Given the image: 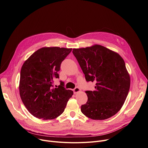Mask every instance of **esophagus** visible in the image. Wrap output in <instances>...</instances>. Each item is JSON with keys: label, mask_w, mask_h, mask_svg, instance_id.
Returning <instances> with one entry per match:
<instances>
[{"label": "esophagus", "mask_w": 148, "mask_h": 148, "mask_svg": "<svg viewBox=\"0 0 148 148\" xmlns=\"http://www.w3.org/2000/svg\"><path fill=\"white\" fill-rule=\"evenodd\" d=\"M80 91V90L79 87H75V88L73 89V93H74V94H76L77 92H79Z\"/></svg>", "instance_id": "34e87169"}]
</instances>
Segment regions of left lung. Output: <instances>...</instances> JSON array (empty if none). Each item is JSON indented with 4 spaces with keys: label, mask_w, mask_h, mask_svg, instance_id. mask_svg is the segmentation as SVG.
<instances>
[{
    "label": "left lung",
    "mask_w": 148,
    "mask_h": 148,
    "mask_svg": "<svg viewBox=\"0 0 148 148\" xmlns=\"http://www.w3.org/2000/svg\"><path fill=\"white\" fill-rule=\"evenodd\" d=\"M87 82L95 83L94 91H86L87 102L82 112L93 120H105L117 113L127 97L130 77L121 56L101 45L72 51Z\"/></svg>",
    "instance_id": "1"
}]
</instances>
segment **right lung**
Wrapping results in <instances>:
<instances>
[{"mask_svg": "<svg viewBox=\"0 0 148 148\" xmlns=\"http://www.w3.org/2000/svg\"><path fill=\"white\" fill-rule=\"evenodd\" d=\"M72 49L43 47L24 63L20 73V95L28 110L43 120L54 119L64 111L72 90H66L61 81L58 87L53 83L59 78L62 62Z\"/></svg>", "mask_w": 148, "mask_h": 148, "instance_id": "add662e5", "label": "right lung"}]
</instances>
